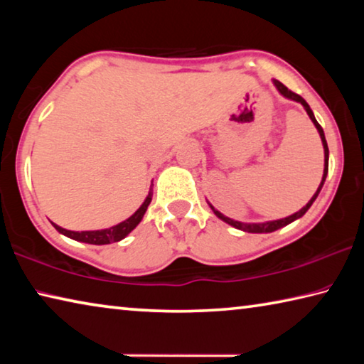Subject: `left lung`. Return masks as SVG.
I'll list each match as a JSON object with an SVG mask.
<instances>
[{"label":"left lung","mask_w":364,"mask_h":364,"mask_svg":"<svg viewBox=\"0 0 364 364\" xmlns=\"http://www.w3.org/2000/svg\"><path fill=\"white\" fill-rule=\"evenodd\" d=\"M273 85L276 86V90H278L282 96L287 97V100L295 101V102H300L301 106H304V109L306 110V114H308V117H310V120L313 122V125L316 127V130H318V133H319V138H321V143H323V147H324V171H323L321 183H319L316 193L313 194V197H311L310 200H308V204H306L305 207H301L299 212L289 215V217H286V218L263 221V223H244V221H236V220H232V218H228L226 215L218 212L217 208H215V207L210 204V202H207V204L210 205V208L213 210V213L217 215V217H218L220 220H223L225 223L231 225L232 228H236V230H241V231H245V232H273V231H276V230H279V228H284V226H287L289 223H292V221H295V220H299V218L304 217V215L308 212V208L311 207L313 202L316 200L319 191H321L323 184H324V181H326V176H328V168H329V149H328V143H326L324 132H323L321 125H319V123L316 122L315 114H313V110L310 109V106H308V102L304 100V97L299 96V95H295V93H292L291 90H287V86L282 85V83L279 82V80H273Z\"/></svg>","instance_id":"left-lung-1"}]
</instances>
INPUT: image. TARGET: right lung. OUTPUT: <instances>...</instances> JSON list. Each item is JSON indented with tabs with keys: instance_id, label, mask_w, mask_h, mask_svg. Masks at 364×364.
I'll use <instances>...</instances> for the list:
<instances>
[{
	"instance_id": "add662e5",
	"label": "right lung",
	"mask_w": 364,
	"mask_h": 364,
	"mask_svg": "<svg viewBox=\"0 0 364 364\" xmlns=\"http://www.w3.org/2000/svg\"><path fill=\"white\" fill-rule=\"evenodd\" d=\"M152 200V186L149 189V194L146 196V199L141 207L138 208L136 212H134L130 218L123 220L122 223L115 225V226H110L106 228V230H95V231H70V230H65L63 226H58L56 223L51 225L56 228V230L64 234V236L73 239V241H78V242H86V244H95V245H104V244H112V242H119L122 239H125L128 234H130L134 228L139 225V221L143 220L144 213L147 210V207H149Z\"/></svg>"
}]
</instances>
